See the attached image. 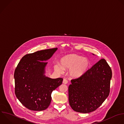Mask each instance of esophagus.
I'll return each instance as SVG.
<instances>
[{
	"instance_id": "34e87169",
	"label": "esophagus",
	"mask_w": 124,
	"mask_h": 124,
	"mask_svg": "<svg viewBox=\"0 0 124 124\" xmlns=\"http://www.w3.org/2000/svg\"><path fill=\"white\" fill-rule=\"evenodd\" d=\"M68 80L67 79H63V84H67L68 83Z\"/></svg>"
}]
</instances>
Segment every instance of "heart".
I'll list each match as a JSON object with an SVG mask.
<instances>
[{
    "label": "heart",
    "mask_w": 124,
    "mask_h": 124,
    "mask_svg": "<svg viewBox=\"0 0 124 124\" xmlns=\"http://www.w3.org/2000/svg\"><path fill=\"white\" fill-rule=\"evenodd\" d=\"M61 66L56 64L54 68L57 71L62 72L63 69L69 70V75L71 78H76L83 75L88 70L90 62L86 57L75 54L65 56L61 59Z\"/></svg>",
    "instance_id": "b5f03b06"
}]
</instances>
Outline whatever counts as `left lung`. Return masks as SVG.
Segmentation results:
<instances>
[{"instance_id": "1", "label": "left lung", "mask_w": 124, "mask_h": 124, "mask_svg": "<svg viewBox=\"0 0 124 124\" xmlns=\"http://www.w3.org/2000/svg\"><path fill=\"white\" fill-rule=\"evenodd\" d=\"M111 77L110 67L105 59H101L83 75L72 79L69 101L72 109L83 113L95 110L109 94Z\"/></svg>"}]
</instances>
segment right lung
<instances>
[{"label": "right lung", "instance_id": "right-lung-1", "mask_svg": "<svg viewBox=\"0 0 124 124\" xmlns=\"http://www.w3.org/2000/svg\"><path fill=\"white\" fill-rule=\"evenodd\" d=\"M57 50L53 48L24 55L14 73L15 94L21 103L29 109L44 110L51 104L53 91L62 83L63 78L46 77L45 69L49 59Z\"/></svg>", "mask_w": 124, "mask_h": 124}]
</instances>
